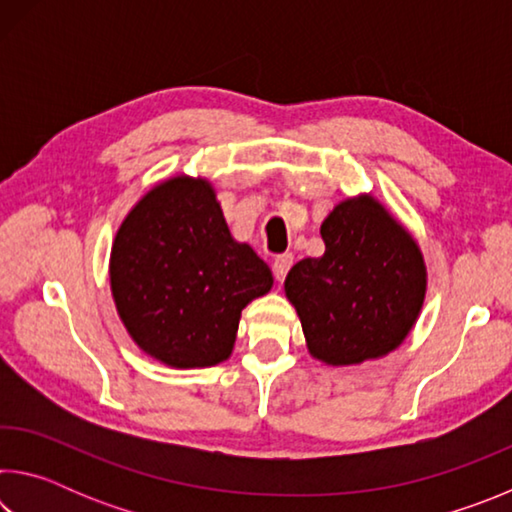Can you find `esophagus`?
I'll return each instance as SVG.
<instances>
[{
	"instance_id": "1",
	"label": "esophagus",
	"mask_w": 512,
	"mask_h": 512,
	"mask_svg": "<svg viewBox=\"0 0 512 512\" xmlns=\"http://www.w3.org/2000/svg\"><path fill=\"white\" fill-rule=\"evenodd\" d=\"M291 264H293V255H280L273 259V273H275L277 282H282L284 277H287Z\"/></svg>"
}]
</instances>
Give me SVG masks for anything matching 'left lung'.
Segmentation results:
<instances>
[{
	"label": "left lung",
	"instance_id": "obj_1",
	"mask_svg": "<svg viewBox=\"0 0 512 512\" xmlns=\"http://www.w3.org/2000/svg\"><path fill=\"white\" fill-rule=\"evenodd\" d=\"M325 253L300 259L284 293L311 357L359 366L400 348L427 296L418 241L372 194L343 198L320 225Z\"/></svg>",
	"mask_w": 512,
	"mask_h": 512
}]
</instances>
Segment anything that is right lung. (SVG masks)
Masks as SVG:
<instances>
[{
  "label": "right lung",
  "instance_id": "add662e5",
  "mask_svg": "<svg viewBox=\"0 0 512 512\" xmlns=\"http://www.w3.org/2000/svg\"><path fill=\"white\" fill-rule=\"evenodd\" d=\"M110 291L128 336L169 368H210L232 354L241 311L273 287L271 268L225 223L214 185L171 176L121 221Z\"/></svg>",
  "mask_w": 512,
  "mask_h": 512
}]
</instances>
